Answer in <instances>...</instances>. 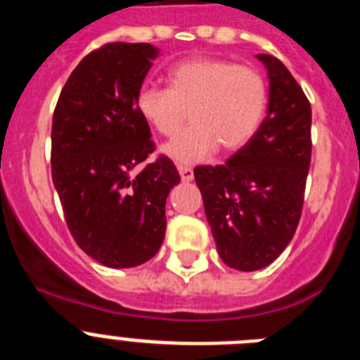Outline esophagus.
Here are the masks:
<instances>
[{"label": "esophagus", "instance_id": "34e87169", "mask_svg": "<svg viewBox=\"0 0 360 360\" xmlns=\"http://www.w3.org/2000/svg\"><path fill=\"white\" fill-rule=\"evenodd\" d=\"M176 169L180 173V178H182V182H191L193 180V169H191L189 165H184V164H176Z\"/></svg>", "mask_w": 360, "mask_h": 360}]
</instances>
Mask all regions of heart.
<instances>
[{
	"label": "heart",
	"instance_id": "obj_1",
	"mask_svg": "<svg viewBox=\"0 0 360 360\" xmlns=\"http://www.w3.org/2000/svg\"><path fill=\"white\" fill-rule=\"evenodd\" d=\"M269 108V82L254 66L219 57H193L167 72V88L142 86L135 110L162 136L186 129L164 151L180 162H198L216 148L234 151L256 135Z\"/></svg>",
	"mask_w": 360,
	"mask_h": 360
}]
</instances>
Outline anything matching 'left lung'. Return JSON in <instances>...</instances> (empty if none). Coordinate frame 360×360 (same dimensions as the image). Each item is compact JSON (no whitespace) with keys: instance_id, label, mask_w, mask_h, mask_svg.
I'll return each mask as SVG.
<instances>
[{"instance_id":"obj_1","label":"left lung","mask_w":360,"mask_h":360,"mask_svg":"<svg viewBox=\"0 0 360 360\" xmlns=\"http://www.w3.org/2000/svg\"><path fill=\"white\" fill-rule=\"evenodd\" d=\"M257 59L270 79L265 120L225 164L195 167L219 257L243 272L270 265L294 238L311 157L307 95L278 57Z\"/></svg>"}]
</instances>
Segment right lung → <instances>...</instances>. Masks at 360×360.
Returning a JSON list of instances; mask_svg holds the SVG:
<instances>
[{
    "instance_id": "right-lung-1",
    "label": "right lung",
    "mask_w": 360,
    "mask_h": 360,
    "mask_svg": "<svg viewBox=\"0 0 360 360\" xmlns=\"http://www.w3.org/2000/svg\"><path fill=\"white\" fill-rule=\"evenodd\" d=\"M158 50L108 43L73 70L53 110L52 180L73 240L95 262L129 269L151 259L165 234V200L180 174L155 151L135 95Z\"/></svg>"
}]
</instances>
